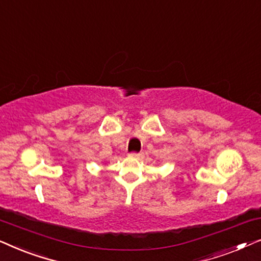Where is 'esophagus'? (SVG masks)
I'll return each instance as SVG.
<instances>
[{
  "instance_id": "1",
  "label": "esophagus",
  "mask_w": 261,
  "mask_h": 261,
  "mask_svg": "<svg viewBox=\"0 0 261 261\" xmlns=\"http://www.w3.org/2000/svg\"><path fill=\"white\" fill-rule=\"evenodd\" d=\"M129 156H132V158H138L139 159V158H142V156H144V153H142V152H139V153L132 152Z\"/></svg>"
}]
</instances>
